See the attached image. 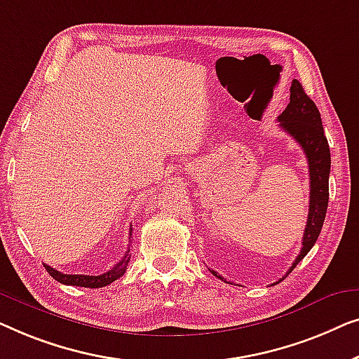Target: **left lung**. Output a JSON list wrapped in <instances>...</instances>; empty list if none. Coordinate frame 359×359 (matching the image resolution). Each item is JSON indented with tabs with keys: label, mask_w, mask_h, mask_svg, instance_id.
I'll list each match as a JSON object with an SVG mask.
<instances>
[{
	"label": "left lung",
	"mask_w": 359,
	"mask_h": 359,
	"mask_svg": "<svg viewBox=\"0 0 359 359\" xmlns=\"http://www.w3.org/2000/svg\"><path fill=\"white\" fill-rule=\"evenodd\" d=\"M290 104L283 110L278 117L280 127L291 135L304 151L307 164H309V180H311V195H309V215H307V224L302 236V249L296 260L292 262L291 269L286 275H290L294 266L307 255V252L316 244L317 237L324 224L327 206H329V175H330V148L324 135L322 127L320 112L316 107L314 100L304 93L301 83L292 79L290 89ZM216 278L226 281L223 276L210 270ZM285 278V276H283ZM281 278V280H283ZM280 280V281H281ZM276 281V283H280Z\"/></svg>",
	"instance_id": "obj_1"
}]
</instances>
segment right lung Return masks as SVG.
<instances>
[{"label": "right lung", "instance_id": "right-lung-1", "mask_svg": "<svg viewBox=\"0 0 359 359\" xmlns=\"http://www.w3.org/2000/svg\"><path fill=\"white\" fill-rule=\"evenodd\" d=\"M130 237H131V228H130ZM130 249L127 250V254L122 260L118 262L117 265L112 266L109 271H105L102 275L93 276V275H67L62 273V271L52 269V266L43 265L45 270L48 271L50 276H53L55 280L63 283V285H69V286H83V287H102L107 286L110 283H114L115 280H118L125 271H127V265L130 262V255H128Z\"/></svg>", "mask_w": 359, "mask_h": 359}]
</instances>
